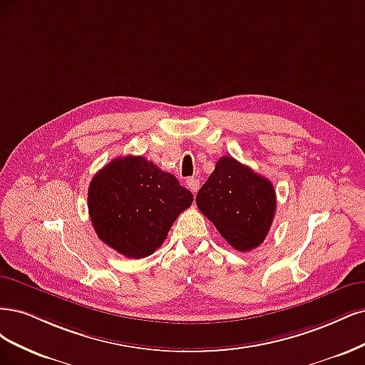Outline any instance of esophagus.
<instances>
[{
  "label": "esophagus",
  "instance_id": "obj_1",
  "mask_svg": "<svg viewBox=\"0 0 365 365\" xmlns=\"http://www.w3.org/2000/svg\"><path fill=\"white\" fill-rule=\"evenodd\" d=\"M186 185H187V187H190V190H191V192L195 194V192L198 191V187H200V180L195 179V178H191V179L186 180Z\"/></svg>",
  "mask_w": 365,
  "mask_h": 365
}]
</instances>
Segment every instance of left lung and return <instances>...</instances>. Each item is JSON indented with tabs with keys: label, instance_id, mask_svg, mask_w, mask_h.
<instances>
[{
	"label": "left lung",
	"instance_id": "left-lung-1",
	"mask_svg": "<svg viewBox=\"0 0 365 365\" xmlns=\"http://www.w3.org/2000/svg\"><path fill=\"white\" fill-rule=\"evenodd\" d=\"M195 202L238 252H250L264 242L276 212L272 182L230 156L218 159Z\"/></svg>",
	"mask_w": 365,
	"mask_h": 365
}]
</instances>
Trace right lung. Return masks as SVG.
Segmentation results:
<instances>
[{"mask_svg":"<svg viewBox=\"0 0 365 365\" xmlns=\"http://www.w3.org/2000/svg\"><path fill=\"white\" fill-rule=\"evenodd\" d=\"M194 195L144 156L110 160L91 180L89 217L98 238L130 259L150 256L165 241Z\"/></svg>","mask_w":365,"mask_h":365,"instance_id":"1","label":"right lung"}]
</instances>
